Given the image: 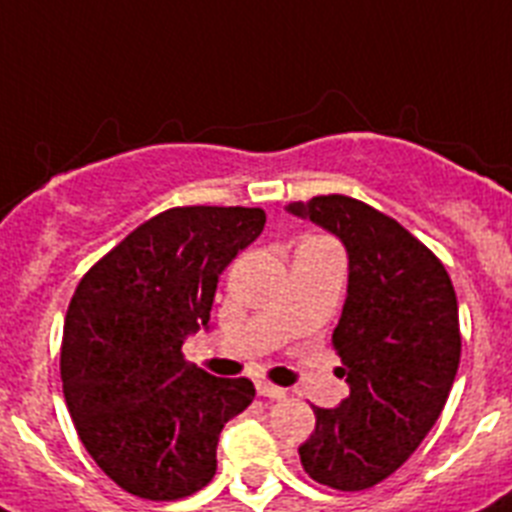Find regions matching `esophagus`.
Segmentation results:
<instances>
[{
	"label": "esophagus",
	"mask_w": 512,
	"mask_h": 512,
	"mask_svg": "<svg viewBox=\"0 0 512 512\" xmlns=\"http://www.w3.org/2000/svg\"><path fill=\"white\" fill-rule=\"evenodd\" d=\"M257 393L262 395V398H273V400H280L285 398V390L278 388V385H273V382H265V380H257Z\"/></svg>",
	"instance_id": "esophagus-1"
}]
</instances>
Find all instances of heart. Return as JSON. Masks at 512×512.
Listing matches in <instances>:
<instances>
[{"label":"heart","mask_w":512,"mask_h":512,"mask_svg":"<svg viewBox=\"0 0 512 512\" xmlns=\"http://www.w3.org/2000/svg\"><path fill=\"white\" fill-rule=\"evenodd\" d=\"M308 242H324V239H308Z\"/></svg>","instance_id":"obj_1"}]
</instances>
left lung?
<instances>
[{"instance_id":"obj_1","label":"left lung","mask_w":512,"mask_h":512,"mask_svg":"<svg viewBox=\"0 0 512 512\" xmlns=\"http://www.w3.org/2000/svg\"><path fill=\"white\" fill-rule=\"evenodd\" d=\"M290 214L347 247L349 285L331 334L349 395L316 408L298 446L311 480L342 492L375 487L411 457L444 411L462 354L457 293L439 257L388 214L342 193Z\"/></svg>"}]
</instances>
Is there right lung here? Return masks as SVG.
I'll use <instances>...</instances> for the list:
<instances>
[{"instance_id":"add662e5","label":"right lung","mask_w":512,"mask_h":512,"mask_svg":"<svg viewBox=\"0 0 512 512\" xmlns=\"http://www.w3.org/2000/svg\"><path fill=\"white\" fill-rule=\"evenodd\" d=\"M262 227V209L176 206L127 234L73 293L61 347L68 413L130 495L178 500L209 485L224 423L255 398L247 377L209 375L181 347L209 324L219 275Z\"/></svg>"}]
</instances>
